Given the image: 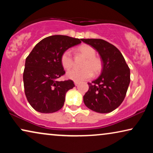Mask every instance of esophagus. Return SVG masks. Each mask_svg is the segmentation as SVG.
Masks as SVG:
<instances>
[{
    "label": "esophagus",
    "instance_id": "esophagus-1",
    "mask_svg": "<svg viewBox=\"0 0 153 153\" xmlns=\"http://www.w3.org/2000/svg\"><path fill=\"white\" fill-rule=\"evenodd\" d=\"M79 83V82H78V81H74V85H78Z\"/></svg>",
    "mask_w": 153,
    "mask_h": 153
}]
</instances>
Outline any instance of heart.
<instances>
[{
	"mask_svg": "<svg viewBox=\"0 0 153 153\" xmlns=\"http://www.w3.org/2000/svg\"><path fill=\"white\" fill-rule=\"evenodd\" d=\"M77 51L85 58L82 65V70L73 69L67 72L68 79L76 81L86 80L92 77L93 73L98 74L103 68V62L100 57L96 56V51L90 45H83L78 47ZM60 62L65 70H70L74 65V59L70 50H66L60 56Z\"/></svg>",
	"mask_w": 153,
	"mask_h": 153,
	"instance_id": "heart-1",
	"label": "heart"
}]
</instances>
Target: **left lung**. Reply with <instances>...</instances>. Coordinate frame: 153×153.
I'll list each match as a JSON object with an SVG mask.
<instances>
[{"mask_svg":"<svg viewBox=\"0 0 153 153\" xmlns=\"http://www.w3.org/2000/svg\"><path fill=\"white\" fill-rule=\"evenodd\" d=\"M98 51L103 62L101 74L92 83L83 96V102L97 113H109L124 100L130 82V70L120 51L102 39H82Z\"/></svg>","mask_w":153,"mask_h":153,"instance_id":"8db88e82","label":"left lung"}]
</instances>
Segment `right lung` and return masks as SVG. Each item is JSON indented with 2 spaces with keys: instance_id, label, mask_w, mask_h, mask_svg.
<instances>
[{
  "instance_id": "obj_1",
  "label": "right lung",
  "mask_w": 153,
  "mask_h": 153,
  "mask_svg": "<svg viewBox=\"0 0 153 153\" xmlns=\"http://www.w3.org/2000/svg\"><path fill=\"white\" fill-rule=\"evenodd\" d=\"M81 41L66 35H52L42 39L29 53L23 79L27 100L35 111L49 114L63 106L66 93L75 85L70 79L57 81L65 74L60 56Z\"/></svg>"
}]
</instances>
